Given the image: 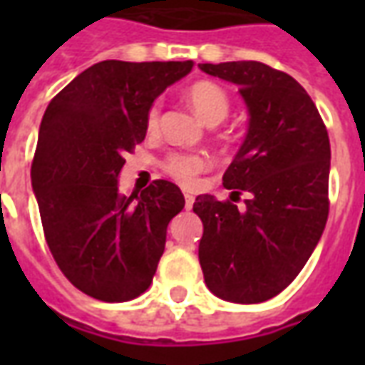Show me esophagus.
Segmentation results:
<instances>
[{
    "mask_svg": "<svg viewBox=\"0 0 365 365\" xmlns=\"http://www.w3.org/2000/svg\"><path fill=\"white\" fill-rule=\"evenodd\" d=\"M193 201H195V197H193L191 193H185V207H187V209L193 207Z\"/></svg>",
    "mask_w": 365,
    "mask_h": 365,
    "instance_id": "34e87169",
    "label": "esophagus"
}]
</instances>
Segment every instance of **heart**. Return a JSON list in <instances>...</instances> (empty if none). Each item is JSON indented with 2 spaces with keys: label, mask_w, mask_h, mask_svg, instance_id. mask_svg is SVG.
Here are the masks:
<instances>
[{
  "label": "heart",
  "mask_w": 365,
  "mask_h": 365,
  "mask_svg": "<svg viewBox=\"0 0 365 365\" xmlns=\"http://www.w3.org/2000/svg\"><path fill=\"white\" fill-rule=\"evenodd\" d=\"M187 101L207 125H219L229 115L230 101L227 91L213 82H197L187 90ZM160 103H154L146 115V127L154 130L158 127ZM205 168V160L195 154H172L166 160V170L180 182L191 183L195 174Z\"/></svg>",
  "instance_id": "obj_1"
}]
</instances>
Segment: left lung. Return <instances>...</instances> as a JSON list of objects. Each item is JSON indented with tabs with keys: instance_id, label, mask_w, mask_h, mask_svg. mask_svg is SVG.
<instances>
[{
	"instance_id": "obj_1",
	"label": "left lung",
	"mask_w": 365,
	"mask_h": 365,
	"mask_svg": "<svg viewBox=\"0 0 365 365\" xmlns=\"http://www.w3.org/2000/svg\"><path fill=\"white\" fill-rule=\"evenodd\" d=\"M199 68L235 83L245 101L248 127L222 185L250 193L242 211L207 193L195 197L193 211L203 222L199 264L217 297L262 303L297 277L322 237L329 133L313 99L289 74L254 60Z\"/></svg>"
}]
</instances>
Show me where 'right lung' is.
<instances>
[{"label": "right lung", "instance_id": "add662e5", "mask_svg": "<svg viewBox=\"0 0 365 365\" xmlns=\"http://www.w3.org/2000/svg\"><path fill=\"white\" fill-rule=\"evenodd\" d=\"M191 68V60H103L76 76L44 111L33 191L54 260L90 297L135 299L156 274L168 222L185 199L166 180L123 195L119 174L125 152L146 136L156 97Z\"/></svg>", "mask_w": 365, "mask_h": 365}]
</instances>
